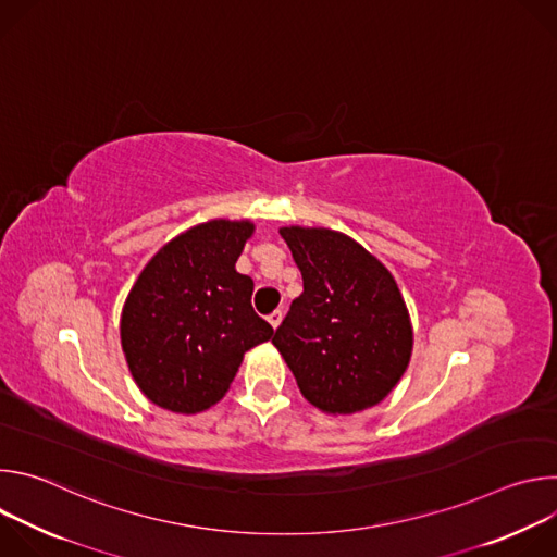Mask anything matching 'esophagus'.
Masks as SVG:
<instances>
[{
	"instance_id": "34e87169",
	"label": "esophagus",
	"mask_w": 557,
	"mask_h": 557,
	"mask_svg": "<svg viewBox=\"0 0 557 557\" xmlns=\"http://www.w3.org/2000/svg\"><path fill=\"white\" fill-rule=\"evenodd\" d=\"M282 317H284L282 310H273V312L267 317V320H269V324H271L273 329H277V326L282 324Z\"/></svg>"
}]
</instances>
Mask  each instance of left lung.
I'll return each instance as SVG.
<instances>
[{
    "label": "left lung",
    "instance_id": "1",
    "mask_svg": "<svg viewBox=\"0 0 557 557\" xmlns=\"http://www.w3.org/2000/svg\"><path fill=\"white\" fill-rule=\"evenodd\" d=\"M304 293L273 335L275 348L314 408L352 414L376 406L412 355L406 301L389 271L352 237L284 226Z\"/></svg>",
    "mask_w": 557,
    "mask_h": 557
}]
</instances>
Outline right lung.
Wrapping results in <instances>:
<instances>
[{"label": "right lung", "instance_id": "obj_1", "mask_svg": "<svg viewBox=\"0 0 557 557\" xmlns=\"http://www.w3.org/2000/svg\"><path fill=\"white\" fill-rule=\"evenodd\" d=\"M251 222L211 220L158 251L132 286L121 342L147 399L178 414L218 404L243 355L273 329L253 310V280L235 271Z\"/></svg>", "mask_w": 557, "mask_h": 557}]
</instances>
